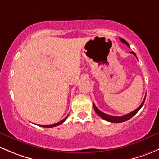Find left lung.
<instances>
[{"instance_id": "1", "label": "left lung", "mask_w": 159, "mask_h": 159, "mask_svg": "<svg viewBox=\"0 0 159 159\" xmlns=\"http://www.w3.org/2000/svg\"><path fill=\"white\" fill-rule=\"evenodd\" d=\"M120 41H121V42H123L124 44H125L126 45L129 46V43H128L127 41H125V40L123 39V38H120ZM130 53H131V54H133L134 56H135L136 57H137V56H136L135 53H134V51H131ZM145 97H146V95H145ZM145 98H144L142 103L141 104L140 106H139V108H136V109L134 111H131V113L127 114V115H123V116H111V115H107V114L103 113L102 111H101L99 110L98 108L97 107L95 106V105H94V104H93V105H94V111H95L96 113H97L98 115L99 116L101 117V118H103V119H105V121H109V122H112V123H121V122H124V121H128V120L130 119V118H132V117L134 116V115H135V114L137 113V112L141 109V108L143 106L144 103H145Z\"/></svg>"}]
</instances>
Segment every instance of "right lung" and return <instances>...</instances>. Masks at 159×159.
<instances>
[{
  "mask_svg": "<svg viewBox=\"0 0 159 159\" xmlns=\"http://www.w3.org/2000/svg\"><path fill=\"white\" fill-rule=\"evenodd\" d=\"M68 116H66V117H65V118H64L63 120H61V121H59V122H57V123H55V124H53V125H39V126H41V127H44V128H53V127H55V126H57V125H59L62 124V123H63L64 121H65V120L67 119V118H68Z\"/></svg>",
  "mask_w": 159,
  "mask_h": 159,
  "instance_id": "obj_1",
  "label": "right lung"
}]
</instances>
